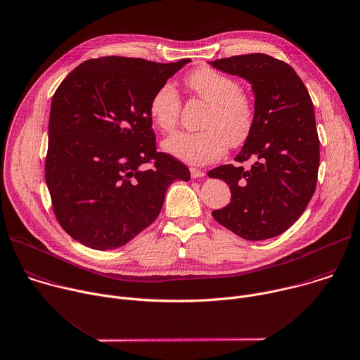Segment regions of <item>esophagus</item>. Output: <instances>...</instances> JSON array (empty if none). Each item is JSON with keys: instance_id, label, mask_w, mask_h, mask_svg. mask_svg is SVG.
<instances>
[{"instance_id": "obj_1", "label": "esophagus", "mask_w": 360, "mask_h": 360, "mask_svg": "<svg viewBox=\"0 0 360 360\" xmlns=\"http://www.w3.org/2000/svg\"><path fill=\"white\" fill-rule=\"evenodd\" d=\"M191 176H192L193 179L202 178V176H205V172H203L202 169H198V168H191Z\"/></svg>"}]
</instances>
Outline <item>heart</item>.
I'll return each instance as SVG.
<instances>
[{"label":"heart","instance_id":"1","mask_svg":"<svg viewBox=\"0 0 360 360\" xmlns=\"http://www.w3.org/2000/svg\"><path fill=\"white\" fill-rule=\"evenodd\" d=\"M188 87L209 108L202 120V131H179L162 143L172 157L191 164L205 165L219 160L229 148L243 144L255 124V104L242 91L236 79L209 66L191 72L185 79ZM148 112L153 124L164 131H172L181 114V97L171 83L161 84L150 98Z\"/></svg>","mask_w":360,"mask_h":360}]
</instances>
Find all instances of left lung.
<instances>
[{
  "instance_id": "8db88e82",
  "label": "left lung",
  "mask_w": 360,
  "mask_h": 360,
  "mask_svg": "<svg viewBox=\"0 0 360 360\" xmlns=\"http://www.w3.org/2000/svg\"><path fill=\"white\" fill-rule=\"evenodd\" d=\"M246 79L255 93V124L234 158L256 162L249 171L231 164L209 171L224 181L230 203L212 214L246 240H266L284 233L309 203L318 178L319 139L309 93L285 62L264 53L209 62Z\"/></svg>"
}]
</instances>
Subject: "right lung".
Returning a JSON list of instances; mask_svg holds the SVG:
<instances>
[{
    "instance_id": "obj_1",
    "label": "right lung",
    "mask_w": 360,
    "mask_h": 360,
    "mask_svg": "<svg viewBox=\"0 0 360 360\" xmlns=\"http://www.w3.org/2000/svg\"><path fill=\"white\" fill-rule=\"evenodd\" d=\"M188 62L89 59L56 89L45 179L59 224L79 243L124 246L157 219L168 186L191 179L185 164L157 151L148 112L154 91Z\"/></svg>"
}]
</instances>
